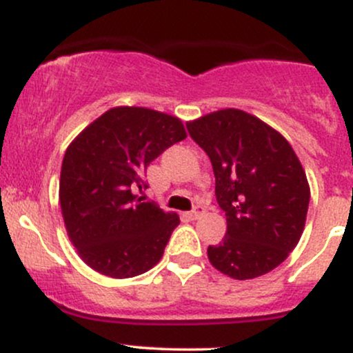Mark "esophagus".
Listing matches in <instances>:
<instances>
[{
	"label": "esophagus",
	"mask_w": 353,
	"mask_h": 353,
	"mask_svg": "<svg viewBox=\"0 0 353 353\" xmlns=\"http://www.w3.org/2000/svg\"><path fill=\"white\" fill-rule=\"evenodd\" d=\"M204 212H205V209L202 208V205L197 204L196 208H194L192 210H190V212H188V216H189V219H192V221H194V219H199Z\"/></svg>",
	"instance_id": "obj_1"
}]
</instances>
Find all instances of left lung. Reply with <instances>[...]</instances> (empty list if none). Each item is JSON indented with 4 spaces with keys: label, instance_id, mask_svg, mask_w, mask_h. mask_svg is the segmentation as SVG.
<instances>
[{
    "label": "left lung",
    "instance_id": "1",
    "mask_svg": "<svg viewBox=\"0 0 353 353\" xmlns=\"http://www.w3.org/2000/svg\"><path fill=\"white\" fill-rule=\"evenodd\" d=\"M216 176V199L228 219L210 264L237 281L281 265L299 244L310 189L301 161L275 129L241 109H221L188 123Z\"/></svg>",
    "mask_w": 353,
    "mask_h": 353
}]
</instances>
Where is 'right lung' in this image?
Here are the masks:
<instances>
[{"mask_svg": "<svg viewBox=\"0 0 353 353\" xmlns=\"http://www.w3.org/2000/svg\"><path fill=\"white\" fill-rule=\"evenodd\" d=\"M185 136L174 116L114 108L72 141L61 168L59 202L68 236L91 269L128 279L161 261L181 221L136 192L148 189V165Z\"/></svg>", "mask_w": 353, "mask_h": 353, "instance_id": "obj_1", "label": "right lung"}]
</instances>
